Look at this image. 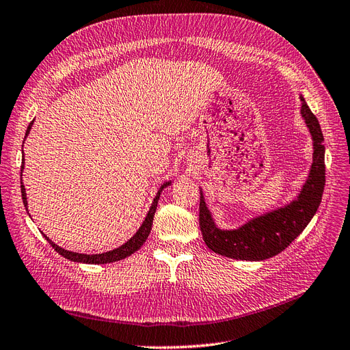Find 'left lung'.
Here are the masks:
<instances>
[{"label":"left lung","mask_w":350,"mask_h":350,"mask_svg":"<svg viewBox=\"0 0 350 350\" xmlns=\"http://www.w3.org/2000/svg\"><path fill=\"white\" fill-rule=\"evenodd\" d=\"M301 116L312 138V164L297 199L263 213L235 230H221L209 212L200 190L199 225L205 244L212 252L237 260L258 262L279 254L294 241L317 212L325 185L324 137L317 118L299 96Z\"/></svg>","instance_id":"8db88e82"}]
</instances>
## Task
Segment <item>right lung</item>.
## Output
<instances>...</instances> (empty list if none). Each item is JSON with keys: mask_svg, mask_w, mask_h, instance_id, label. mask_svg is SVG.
<instances>
[{"mask_svg": "<svg viewBox=\"0 0 350 350\" xmlns=\"http://www.w3.org/2000/svg\"><path fill=\"white\" fill-rule=\"evenodd\" d=\"M33 122H35V120H31L30 125L27 126L25 139L27 138V135H29V132L31 129ZM23 168H25V159H23V161H21V172H23ZM170 183L172 182H165V183L161 185L159 191H157V195H155V198L152 200V205H151L148 213H146V217H145L142 225L139 227V230L135 232L133 237H131V240H128L125 244H122L120 247H118V249H113V250L106 252V253H100V254H83V253H74V252L62 249V247H59L58 244H55L52 240H49V237H46V235L43 234L44 239L49 241V244L53 247L56 252H58L61 256H64L65 258H68V260H71V262L88 263V265H105V263H113V262L122 260V258H125V257L133 254L135 252H138L141 249V245L145 243V240L148 239V235L151 232V227H152L154 213H155V209H157V204H159L160 195H161L163 189H165ZM21 198H23V204H25L26 211L29 213V209H27V196H26V189H25L23 182H21Z\"/></svg>", "mask_w": 350, "mask_h": 350, "instance_id": "obj_1", "label": "right lung"}]
</instances>
